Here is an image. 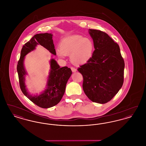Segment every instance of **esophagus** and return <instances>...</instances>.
I'll list each match as a JSON object with an SVG mask.
<instances>
[{
	"label": "esophagus",
	"instance_id": "esophagus-1",
	"mask_svg": "<svg viewBox=\"0 0 146 146\" xmlns=\"http://www.w3.org/2000/svg\"><path fill=\"white\" fill-rule=\"evenodd\" d=\"M71 70H72V71L73 72H76V69L75 68H74V67H71Z\"/></svg>",
	"mask_w": 146,
	"mask_h": 146
}]
</instances>
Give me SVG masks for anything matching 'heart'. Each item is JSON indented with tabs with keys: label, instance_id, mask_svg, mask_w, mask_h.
Masks as SVG:
<instances>
[{
	"label": "heart",
	"instance_id": "obj_1",
	"mask_svg": "<svg viewBox=\"0 0 146 146\" xmlns=\"http://www.w3.org/2000/svg\"><path fill=\"white\" fill-rule=\"evenodd\" d=\"M94 49V43L90 39L80 35H72L63 39L60 47L56 48V52L58 57L62 59L70 55L71 62L80 65L90 59Z\"/></svg>",
	"mask_w": 146,
	"mask_h": 146
}]
</instances>
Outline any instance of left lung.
I'll return each mask as SVG.
<instances>
[{
	"mask_svg": "<svg viewBox=\"0 0 146 146\" xmlns=\"http://www.w3.org/2000/svg\"><path fill=\"white\" fill-rule=\"evenodd\" d=\"M95 51L86 63L78 69L83 76V88L91 101L104 104L123 86L125 64L118 44L107 33L89 29Z\"/></svg>",
	"mask_w": 146,
	"mask_h": 146,
	"instance_id": "left-lung-1",
	"label": "left lung"
}]
</instances>
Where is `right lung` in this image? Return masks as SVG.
Masks as SVG:
<instances>
[{
	"mask_svg": "<svg viewBox=\"0 0 146 146\" xmlns=\"http://www.w3.org/2000/svg\"><path fill=\"white\" fill-rule=\"evenodd\" d=\"M52 35V33H48L35 35L23 46L17 66L20 88L23 94L32 102L42 108H51L60 102L64 94L67 83L72 74L70 68L67 67L61 68L54 58H51L46 87L40 94L33 95L28 92L25 83L26 76L28 74L24 63L25 56L35 50L38 45H42L51 54L56 55Z\"/></svg>",
	"mask_w": 146,
	"mask_h": 146,
	"instance_id": "obj_1",
	"label": "right lung"
}]
</instances>
